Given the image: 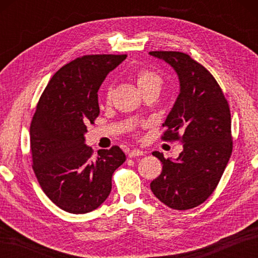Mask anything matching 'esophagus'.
<instances>
[{
  "instance_id": "obj_1",
  "label": "esophagus",
  "mask_w": 258,
  "mask_h": 258,
  "mask_svg": "<svg viewBox=\"0 0 258 258\" xmlns=\"http://www.w3.org/2000/svg\"><path fill=\"white\" fill-rule=\"evenodd\" d=\"M142 155H144V152L141 151V150H138V149H134V150H132V151H131V152L128 153V156H130L131 158L138 157V156H142Z\"/></svg>"
}]
</instances>
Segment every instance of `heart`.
Segmentation results:
<instances>
[{
	"mask_svg": "<svg viewBox=\"0 0 258 258\" xmlns=\"http://www.w3.org/2000/svg\"><path fill=\"white\" fill-rule=\"evenodd\" d=\"M135 78H136V83H138L140 90L142 92H145L149 90L160 91L164 83L162 76L157 72H155V71H152V70H146V69L140 70L136 72ZM112 93H113V86L108 85L105 93V97L107 101L111 100Z\"/></svg>",
	"mask_w": 258,
	"mask_h": 258,
	"instance_id": "1",
	"label": "heart"
}]
</instances>
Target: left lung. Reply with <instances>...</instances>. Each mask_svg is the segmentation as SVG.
<instances>
[{"label": "left lung", "mask_w": 258, "mask_h": 258, "mask_svg": "<svg viewBox=\"0 0 258 258\" xmlns=\"http://www.w3.org/2000/svg\"><path fill=\"white\" fill-rule=\"evenodd\" d=\"M176 72L179 94L164 122V141H179L183 151L176 160L153 152L163 164L151 189L173 210L201 205L212 195L232 155L231 111L214 76L182 52L153 51Z\"/></svg>", "instance_id": "8db88e82"}]
</instances>
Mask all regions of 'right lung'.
Returning a JSON list of instances; mask_svg holds the SVG:
<instances>
[{"label": "right lung", "instance_id": "obj_1", "mask_svg": "<svg viewBox=\"0 0 258 258\" xmlns=\"http://www.w3.org/2000/svg\"><path fill=\"white\" fill-rule=\"evenodd\" d=\"M123 55H84L53 75L37 103L30 138L33 169L45 195L61 210H96L112 189L115 169L125 162L118 146L93 155L87 125L100 114L97 92Z\"/></svg>", "mask_w": 258, "mask_h": 258}]
</instances>
